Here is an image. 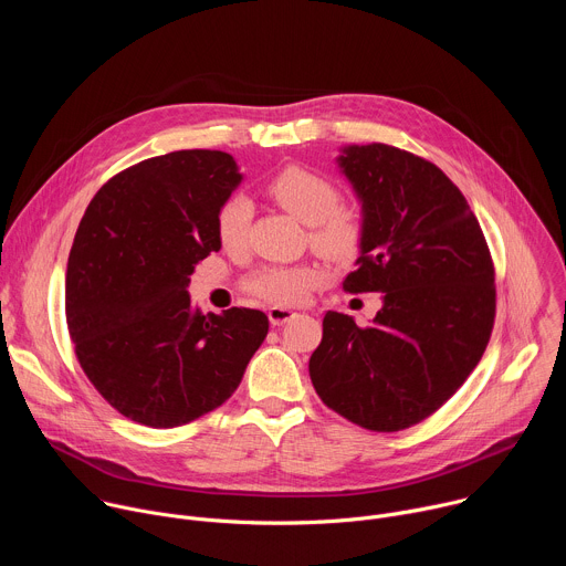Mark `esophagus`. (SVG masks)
Wrapping results in <instances>:
<instances>
[{
  "instance_id": "obj_1",
  "label": "esophagus",
  "mask_w": 566,
  "mask_h": 566,
  "mask_svg": "<svg viewBox=\"0 0 566 566\" xmlns=\"http://www.w3.org/2000/svg\"><path fill=\"white\" fill-rule=\"evenodd\" d=\"M293 317H297V313L291 311V308H284V306H271V308H269V319H271L273 327L286 325V322L293 319Z\"/></svg>"
}]
</instances>
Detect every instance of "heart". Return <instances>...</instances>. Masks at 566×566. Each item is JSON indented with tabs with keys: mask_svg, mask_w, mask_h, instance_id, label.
Returning <instances> with one entry per match:
<instances>
[{
	"mask_svg": "<svg viewBox=\"0 0 566 566\" xmlns=\"http://www.w3.org/2000/svg\"><path fill=\"white\" fill-rule=\"evenodd\" d=\"M269 195L297 221L311 228L313 247L329 258H352L363 239L358 210L340 206V192L327 177L302 166H289L269 181ZM253 201L247 195L228 197L217 212V234L226 249H239L249 234ZM327 271L317 264L266 266L249 282L251 293L275 304H297Z\"/></svg>",
	"mask_w": 566,
	"mask_h": 566,
	"instance_id": "1",
	"label": "heart"
}]
</instances>
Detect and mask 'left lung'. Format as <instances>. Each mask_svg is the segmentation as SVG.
Instances as JSON below:
<instances>
[{
	"mask_svg": "<svg viewBox=\"0 0 566 566\" xmlns=\"http://www.w3.org/2000/svg\"><path fill=\"white\" fill-rule=\"evenodd\" d=\"M336 164L363 212L343 289L382 293V306L369 327L329 311L308 374L340 417L398 432L437 412L486 352L495 269L465 197L430 160L371 143L340 147Z\"/></svg>",
	"mask_w": 566,
	"mask_h": 566,
	"instance_id": "obj_1",
	"label": "left lung"
}]
</instances>
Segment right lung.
I'll return each mask as SVG.
<instances>
[{"instance_id":"obj_1","label":"right lung","mask_w":566,"mask_h":566,"mask_svg":"<svg viewBox=\"0 0 566 566\" xmlns=\"http://www.w3.org/2000/svg\"><path fill=\"white\" fill-rule=\"evenodd\" d=\"M241 181L219 149L154 156L109 179L77 226L69 334L94 387L136 423L177 428L219 408L269 334L262 311L203 315L188 293L221 249L217 212Z\"/></svg>"}]
</instances>
